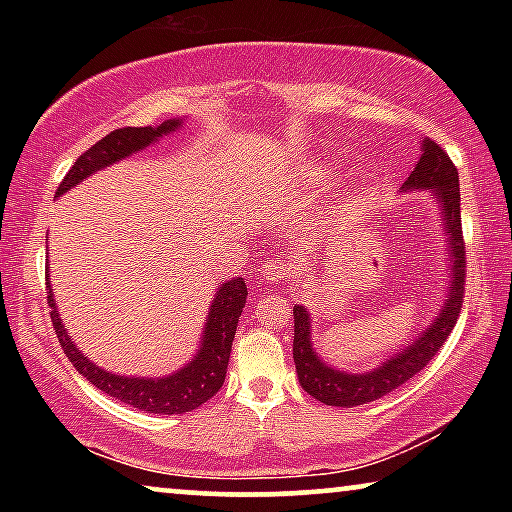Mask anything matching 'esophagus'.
I'll list each match as a JSON object with an SVG mask.
<instances>
[{"label": "esophagus", "instance_id": "34e87169", "mask_svg": "<svg viewBox=\"0 0 512 512\" xmlns=\"http://www.w3.org/2000/svg\"><path fill=\"white\" fill-rule=\"evenodd\" d=\"M289 265L286 263H282V261H268L261 268V275H263V279H268L270 284H275V282H282V279H286L289 277Z\"/></svg>", "mask_w": 512, "mask_h": 512}]
</instances>
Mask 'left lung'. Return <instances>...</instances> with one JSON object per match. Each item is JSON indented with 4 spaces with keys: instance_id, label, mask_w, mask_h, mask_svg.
Here are the masks:
<instances>
[{
    "instance_id": "left-lung-1",
    "label": "left lung",
    "mask_w": 512,
    "mask_h": 512,
    "mask_svg": "<svg viewBox=\"0 0 512 512\" xmlns=\"http://www.w3.org/2000/svg\"><path fill=\"white\" fill-rule=\"evenodd\" d=\"M431 191L433 202L438 205L440 223L445 230L447 256H450V282H447L445 300L440 312L424 331H419L412 342L403 349H396L389 359L366 373H347L331 366L319 356L312 342V319L307 307L293 305V363H296L298 382L307 394L335 408H354L377 398L387 396L415 377L438 349L443 347L447 335L452 333L459 319L461 300H464V275H466V251L461 237V198L457 167L447 158V153L436 142L424 139L422 156L415 170L405 179L401 193Z\"/></svg>"
}]
</instances>
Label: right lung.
Returning a JSON list of instances; mask_svg holds the SVG:
<instances>
[{"label":"right lung","mask_w":512,"mask_h":512,"mask_svg":"<svg viewBox=\"0 0 512 512\" xmlns=\"http://www.w3.org/2000/svg\"><path fill=\"white\" fill-rule=\"evenodd\" d=\"M184 125V118H170L160 125H149V128H121L109 132L95 146H90L86 153H81L62 179V184L55 191V198L65 195L69 188L81 184L83 179L93 177L95 172L104 167L125 160L132 153L146 149V146L156 144L160 137L172 135ZM46 293L48 305H51V321L58 335L62 349H65L67 359L72 366L86 377L90 384L104 394L118 398V401L132 405V408L153 412V415H184L200 408L207 403L216 391L223 387L226 380V368L230 359V347L237 331V321H240L242 307L247 303V284L242 277H233L219 286L214 293L212 305H209L205 328H202V338L198 352L186 366L174 370L163 377H137V375H118L111 370L95 366L79 347L74 345L72 335L67 333L62 324L58 303L53 298L51 279L46 277Z\"/></svg>","instance_id":"obj_1"}]
</instances>
